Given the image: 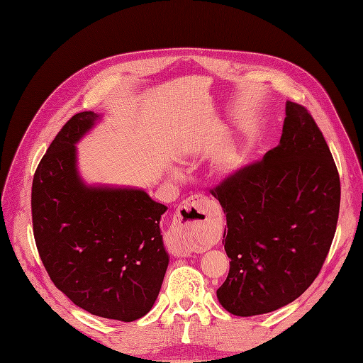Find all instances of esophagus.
<instances>
[{
    "mask_svg": "<svg viewBox=\"0 0 363 363\" xmlns=\"http://www.w3.org/2000/svg\"><path fill=\"white\" fill-rule=\"evenodd\" d=\"M215 213V203L204 196H193L181 203L178 208V216L182 227L186 230H194L208 223V219ZM193 247L181 242L172 247V254L177 257H190Z\"/></svg>",
    "mask_w": 363,
    "mask_h": 363,
    "instance_id": "obj_1",
    "label": "esophagus"
}]
</instances>
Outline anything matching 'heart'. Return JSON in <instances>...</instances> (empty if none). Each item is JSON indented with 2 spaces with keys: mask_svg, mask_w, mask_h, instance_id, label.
<instances>
[{
  "mask_svg": "<svg viewBox=\"0 0 363 363\" xmlns=\"http://www.w3.org/2000/svg\"><path fill=\"white\" fill-rule=\"evenodd\" d=\"M227 164H228L230 170H235V169H238V163H235V162H234V159H230Z\"/></svg>",
  "mask_w": 363,
  "mask_h": 363,
  "instance_id": "1",
  "label": "heart"
}]
</instances>
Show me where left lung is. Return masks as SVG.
Returning <instances> with one entry per match:
<instances>
[{
  "label": "left lung",
  "mask_w": 363,
  "mask_h": 363,
  "mask_svg": "<svg viewBox=\"0 0 363 363\" xmlns=\"http://www.w3.org/2000/svg\"><path fill=\"white\" fill-rule=\"evenodd\" d=\"M227 216L230 272L216 291L235 316L286 306L318 277L337 230L340 177L311 114L286 102L280 144L213 190Z\"/></svg>",
  "instance_id": "left-lung-1"
}]
</instances>
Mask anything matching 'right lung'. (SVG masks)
I'll return each mask as SVG.
<instances>
[{
  "label": "right lung",
  "instance_id": "obj_1",
  "mask_svg": "<svg viewBox=\"0 0 363 363\" xmlns=\"http://www.w3.org/2000/svg\"><path fill=\"white\" fill-rule=\"evenodd\" d=\"M101 116L75 114L33 181L34 238L55 286L83 310L133 322L151 310L169 265L160 230L167 208L140 188L87 185L77 147Z\"/></svg>",
  "mask_w": 363,
  "mask_h": 363
}]
</instances>
